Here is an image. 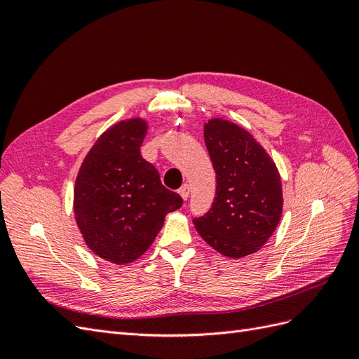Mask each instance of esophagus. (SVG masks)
Here are the masks:
<instances>
[{"label": "esophagus", "instance_id": "1", "mask_svg": "<svg viewBox=\"0 0 359 359\" xmlns=\"http://www.w3.org/2000/svg\"><path fill=\"white\" fill-rule=\"evenodd\" d=\"M178 193L181 194V198H182L184 201H187L189 196H190V187H189V184H184V186L180 189Z\"/></svg>", "mask_w": 359, "mask_h": 359}]
</instances>
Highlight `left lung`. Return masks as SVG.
I'll list each match as a JSON object with an SVG mask.
<instances>
[{
	"mask_svg": "<svg viewBox=\"0 0 359 359\" xmlns=\"http://www.w3.org/2000/svg\"><path fill=\"white\" fill-rule=\"evenodd\" d=\"M215 170L211 210L194 219L202 240L223 256L240 259L262 248L283 212V190L276 163L245 128L222 118L203 126Z\"/></svg>",
	"mask_w": 359,
	"mask_h": 359,
	"instance_id": "8db88e82",
	"label": "left lung"
}]
</instances>
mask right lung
Returning <instances> with one entry per match:
<instances>
[{"label": "right lung", "instance_id": "right-lung-1", "mask_svg": "<svg viewBox=\"0 0 359 359\" xmlns=\"http://www.w3.org/2000/svg\"><path fill=\"white\" fill-rule=\"evenodd\" d=\"M148 123L123 119L95 140L74 182L73 211L85 244L116 265L142 256L168 212L182 198L163 187L157 169L140 156Z\"/></svg>", "mask_w": 359, "mask_h": 359}]
</instances>
